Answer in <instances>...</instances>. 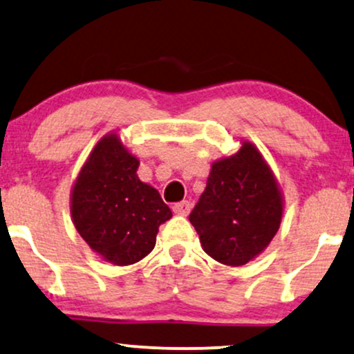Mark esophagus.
<instances>
[{
	"label": "esophagus",
	"instance_id": "obj_1",
	"mask_svg": "<svg viewBox=\"0 0 354 354\" xmlns=\"http://www.w3.org/2000/svg\"><path fill=\"white\" fill-rule=\"evenodd\" d=\"M191 210V204L187 201H181V203H176L173 205V212L178 214V216H187Z\"/></svg>",
	"mask_w": 354,
	"mask_h": 354
}]
</instances>
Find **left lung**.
<instances>
[{
    "instance_id": "1",
    "label": "left lung",
    "mask_w": 354,
    "mask_h": 354,
    "mask_svg": "<svg viewBox=\"0 0 354 354\" xmlns=\"http://www.w3.org/2000/svg\"><path fill=\"white\" fill-rule=\"evenodd\" d=\"M283 207L271 168L257 147L243 142L235 155L212 163L189 222L210 258L241 266L270 245L281 225Z\"/></svg>"
}]
</instances>
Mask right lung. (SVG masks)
I'll use <instances>...</instances> for the list:
<instances>
[{
    "label": "right lung",
    "mask_w": 354,
    "mask_h": 354,
    "mask_svg": "<svg viewBox=\"0 0 354 354\" xmlns=\"http://www.w3.org/2000/svg\"><path fill=\"white\" fill-rule=\"evenodd\" d=\"M138 160L115 133L102 137L83 165L70 210L78 234L118 266L140 261L155 247L158 227L171 218L160 192L137 176Z\"/></svg>",
    "instance_id": "right-lung-1"
}]
</instances>
